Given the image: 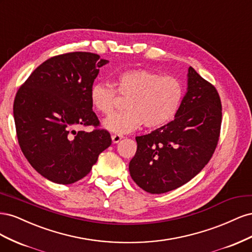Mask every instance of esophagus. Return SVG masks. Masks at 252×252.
I'll return each mask as SVG.
<instances>
[{
	"label": "esophagus",
	"mask_w": 252,
	"mask_h": 252,
	"mask_svg": "<svg viewBox=\"0 0 252 252\" xmlns=\"http://www.w3.org/2000/svg\"><path fill=\"white\" fill-rule=\"evenodd\" d=\"M111 139H112L113 143H119L122 139H123V135L119 134V133H114L111 135Z\"/></svg>",
	"instance_id": "1"
}]
</instances>
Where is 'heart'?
Returning <instances> with one entry per match:
<instances>
[{"label": "heart", "instance_id": "heart-1", "mask_svg": "<svg viewBox=\"0 0 252 252\" xmlns=\"http://www.w3.org/2000/svg\"><path fill=\"white\" fill-rule=\"evenodd\" d=\"M114 86L95 83L90 90L91 103L104 116L117 109L118 94L127 98V110L104 121L105 128L113 132H130L142 124L149 129L161 128L178 116L185 97L184 85L178 78L148 69L122 71L114 77Z\"/></svg>", "mask_w": 252, "mask_h": 252}]
</instances>
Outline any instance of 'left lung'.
I'll use <instances>...</instances> for the list:
<instances>
[{"label": "left lung", "instance_id": "obj_1", "mask_svg": "<svg viewBox=\"0 0 252 252\" xmlns=\"http://www.w3.org/2000/svg\"><path fill=\"white\" fill-rule=\"evenodd\" d=\"M220 124L222 104L217 88L189 67L188 90L178 116L135 138L138 149L129 163L132 180L155 194L186 184L210 161Z\"/></svg>", "mask_w": 252, "mask_h": 252}]
</instances>
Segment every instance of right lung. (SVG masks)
<instances>
[{"instance_id":"1","label":"right lung","mask_w":252,"mask_h":252,"mask_svg":"<svg viewBox=\"0 0 252 252\" xmlns=\"http://www.w3.org/2000/svg\"><path fill=\"white\" fill-rule=\"evenodd\" d=\"M105 64L95 53H63L36 67L17 91L13 117L21 150L51 182L67 185L86 177L111 145L90 100L98 68ZM88 126L93 132L83 130Z\"/></svg>"}]
</instances>
